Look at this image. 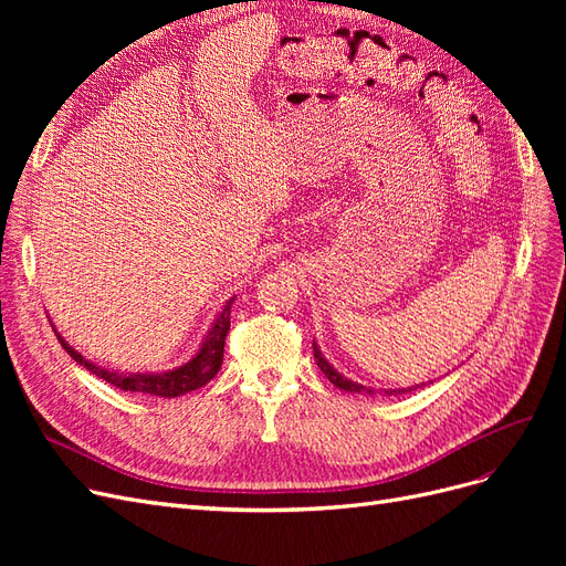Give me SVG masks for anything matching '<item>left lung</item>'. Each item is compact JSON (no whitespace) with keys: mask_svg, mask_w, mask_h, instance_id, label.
Returning <instances> with one entry per match:
<instances>
[{"mask_svg":"<svg viewBox=\"0 0 566 566\" xmlns=\"http://www.w3.org/2000/svg\"><path fill=\"white\" fill-rule=\"evenodd\" d=\"M314 356H316V364H318V368H321V373L325 375V378H328L337 389H342V391H352V394H385V397H397V394H406V391H413V389H418V387H424V385H413V387H403V389H373V387H364V385H358V382H354V380H349V378H345V375L342 373H337L331 364H328V358H325L323 354H321V347L316 345V339H314Z\"/></svg>","mask_w":566,"mask_h":566,"instance_id":"1","label":"left lung"}]
</instances>
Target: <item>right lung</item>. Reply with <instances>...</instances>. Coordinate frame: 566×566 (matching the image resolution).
Here are the masks:
<instances>
[{
    "label": "right lung",
    "mask_w": 566,
    "mask_h": 566,
    "mask_svg": "<svg viewBox=\"0 0 566 566\" xmlns=\"http://www.w3.org/2000/svg\"><path fill=\"white\" fill-rule=\"evenodd\" d=\"M233 300L235 297H231L224 304V310L217 314L208 335L202 337L198 352L188 358L186 364H181L177 368H169V370H156V373H125V370H111L106 366H98L67 345V342L61 337V333L56 331L54 323H51V328H54L63 349L71 354L80 366L94 373L96 378L106 380L108 385H113L117 389H125V391H142V394H150V397L175 399V397H181V394H188L193 389H200L202 385H208L219 373L221 361H224V339L231 328Z\"/></svg>",
    "instance_id": "obj_1"
}]
</instances>
